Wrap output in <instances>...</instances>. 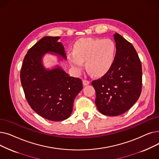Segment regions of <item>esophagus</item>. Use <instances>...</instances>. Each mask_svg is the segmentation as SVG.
Listing matches in <instances>:
<instances>
[{"label":"esophagus","mask_w":159,"mask_h":159,"mask_svg":"<svg viewBox=\"0 0 159 159\" xmlns=\"http://www.w3.org/2000/svg\"><path fill=\"white\" fill-rule=\"evenodd\" d=\"M82 83H83V85H84V86H87V85L89 84L90 82L89 80H82Z\"/></svg>","instance_id":"esophagus-1"}]
</instances>
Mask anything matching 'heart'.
<instances>
[{
    "instance_id": "b5f03b06",
    "label": "heart",
    "mask_w": 159,
    "mask_h": 159,
    "mask_svg": "<svg viewBox=\"0 0 159 159\" xmlns=\"http://www.w3.org/2000/svg\"><path fill=\"white\" fill-rule=\"evenodd\" d=\"M116 51V45L110 39H83L75 44L73 52L68 54V59L76 73H80L83 62L86 61V69L94 76L99 77L111 69Z\"/></svg>"
}]
</instances>
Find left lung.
<instances>
[{
  "label": "left lung",
  "instance_id": "1",
  "mask_svg": "<svg viewBox=\"0 0 159 159\" xmlns=\"http://www.w3.org/2000/svg\"><path fill=\"white\" fill-rule=\"evenodd\" d=\"M114 39L116 51L112 67L91 82L97 109L107 116H118L130 109L140 95L143 80L141 62L134 47L119 33Z\"/></svg>",
  "mask_w": 159,
  "mask_h": 159
}]
</instances>
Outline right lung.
I'll return each mask as SVG.
<instances>
[{
  "mask_svg": "<svg viewBox=\"0 0 159 159\" xmlns=\"http://www.w3.org/2000/svg\"><path fill=\"white\" fill-rule=\"evenodd\" d=\"M60 37H44L33 46L25 56L20 70V81L30 107L42 117L52 121L68 119L75 98L82 89L79 78L70 77L60 67L46 70L42 58L53 52L66 58Z\"/></svg>",
  "mask_w": 159,
  "mask_h": 159,
  "instance_id": "obj_1",
  "label": "right lung"
}]
</instances>
